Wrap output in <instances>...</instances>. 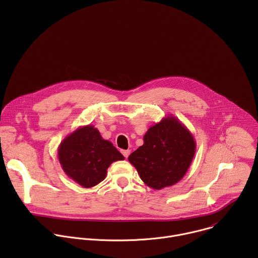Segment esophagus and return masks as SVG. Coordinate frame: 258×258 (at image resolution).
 Returning a JSON list of instances; mask_svg holds the SVG:
<instances>
[{"instance_id": "34e87169", "label": "esophagus", "mask_w": 258, "mask_h": 258, "mask_svg": "<svg viewBox=\"0 0 258 258\" xmlns=\"http://www.w3.org/2000/svg\"><path fill=\"white\" fill-rule=\"evenodd\" d=\"M121 153H122V155L125 157V158H127L128 157V155H130V153H131V150H121Z\"/></svg>"}]
</instances>
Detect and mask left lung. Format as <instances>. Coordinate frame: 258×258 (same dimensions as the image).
Wrapping results in <instances>:
<instances>
[{
  "label": "left lung",
  "instance_id": "obj_1",
  "mask_svg": "<svg viewBox=\"0 0 258 258\" xmlns=\"http://www.w3.org/2000/svg\"><path fill=\"white\" fill-rule=\"evenodd\" d=\"M196 152L191 132L176 117L166 116L144 136V144L128 156L147 186L161 190L179 181Z\"/></svg>",
  "mask_w": 258,
  "mask_h": 258
}]
</instances>
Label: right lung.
<instances>
[{
    "label": "right lung",
    "instance_id": "right-lung-1",
    "mask_svg": "<svg viewBox=\"0 0 258 258\" xmlns=\"http://www.w3.org/2000/svg\"><path fill=\"white\" fill-rule=\"evenodd\" d=\"M58 158L64 172L84 188L98 185L105 179L110 164L124 159L113 144L90 124L80 126L60 143Z\"/></svg>",
    "mask_w": 258,
    "mask_h": 258
}]
</instances>
